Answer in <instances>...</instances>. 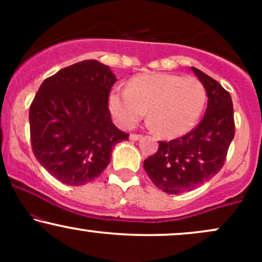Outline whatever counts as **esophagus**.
<instances>
[{
	"label": "esophagus",
	"instance_id": "1",
	"mask_svg": "<svg viewBox=\"0 0 262 262\" xmlns=\"http://www.w3.org/2000/svg\"><path fill=\"white\" fill-rule=\"evenodd\" d=\"M140 138H141L140 134H130V135H129V139L134 140V141H135V140H139Z\"/></svg>",
	"mask_w": 262,
	"mask_h": 262
}]
</instances>
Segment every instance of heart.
Wrapping results in <instances>:
<instances>
[{"label": "heart", "mask_w": 262, "mask_h": 262, "mask_svg": "<svg viewBox=\"0 0 262 262\" xmlns=\"http://www.w3.org/2000/svg\"><path fill=\"white\" fill-rule=\"evenodd\" d=\"M206 100V89L196 77L152 73L133 77L128 89H114L108 104L123 128H133L148 110L150 124L159 134L177 138L193 128Z\"/></svg>", "instance_id": "heart-1"}]
</instances>
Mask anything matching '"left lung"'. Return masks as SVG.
<instances>
[{
  "mask_svg": "<svg viewBox=\"0 0 262 262\" xmlns=\"http://www.w3.org/2000/svg\"><path fill=\"white\" fill-rule=\"evenodd\" d=\"M191 69L208 97L203 119L181 138L159 141L158 151L144 161L152 183L170 194L192 191L217 175L235 134L229 92L207 74Z\"/></svg>",
  "mask_w": 262,
  "mask_h": 262,
  "instance_id": "obj_1",
  "label": "left lung"
}]
</instances>
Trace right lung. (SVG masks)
I'll list each match as a JSON object with an SVG mask.
<instances>
[{
  "instance_id": "add662e5",
  "label": "right lung",
  "mask_w": 262,
  "mask_h": 262,
  "mask_svg": "<svg viewBox=\"0 0 262 262\" xmlns=\"http://www.w3.org/2000/svg\"><path fill=\"white\" fill-rule=\"evenodd\" d=\"M117 79L107 65L83 60L43 81L29 107L33 154L69 186L97 179L117 143L128 140L111 119L108 96Z\"/></svg>"
}]
</instances>
